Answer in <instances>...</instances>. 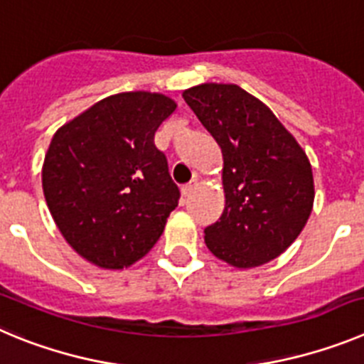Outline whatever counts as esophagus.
I'll return each mask as SVG.
<instances>
[{"label":"esophagus","mask_w":364,"mask_h":364,"mask_svg":"<svg viewBox=\"0 0 364 364\" xmlns=\"http://www.w3.org/2000/svg\"><path fill=\"white\" fill-rule=\"evenodd\" d=\"M196 188H198V179H192V181L186 183V185L183 186V194L190 196V194H192V192H194Z\"/></svg>","instance_id":"1"}]
</instances>
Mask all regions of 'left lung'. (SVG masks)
<instances>
[{
	"label": "left lung",
	"mask_w": 364,
	"mask_h": 364,
	"mask_svg": "<svg viewBox=\"0 0 364 364\" xmlns=\"http://www.w3.org/2000/svg\"><path fill=\"white\" fill-rule=\"evenodd\" d=\"M223 154L225 210L205 228L208 250L239 270L276 259L312 214V165L263 101L232 83L183 90Z\"/></svg>",
	"instance_id": "1"
}]
</instances>
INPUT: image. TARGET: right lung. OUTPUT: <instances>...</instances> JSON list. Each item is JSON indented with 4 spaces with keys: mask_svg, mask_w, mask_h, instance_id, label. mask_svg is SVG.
<instances>
[{
    "mask_svg": "<svg viewBox=\"0 0 364 364\" xmlns=\"http://www.w3.org/2000/svg\"><path fill=\"white\" fill-rule=\"evenodd\" d=\"M178 109L159 92H121L55 130L41 183L55 227L105 270L145 257L178 206L179 190L154 136Z\"/></svg>",
    "mask_w": 364,
    "mask_h": 364,
    "instance_id": "obj_1",
    "label": "right lung"
}]
</instances>
